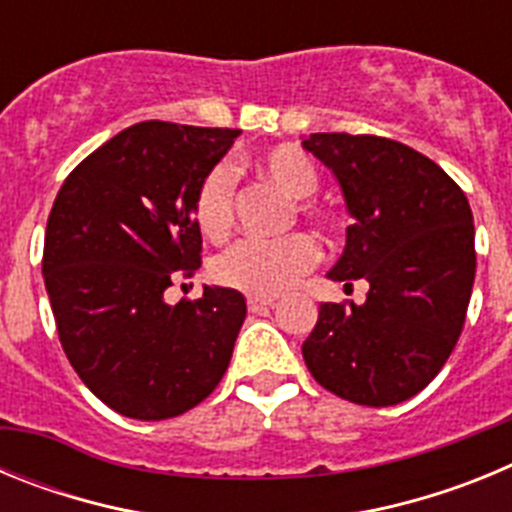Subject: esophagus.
<instances>
[{
  "label": "esophagus",
  "mask_w": 512,
  "mask_h": 512,
  "mask_svg": "<svg viewBox=\"0 0 512 512\" xmlns=\"http://www.w3.org/2000/svg\"><path fill=\"white\" fill-rule=\"evenodd\" d=\"M274 297H248V310L251 312H264L269 307H274Z\"/></svg>",
  "instance_id": "1"
}]
</instances>
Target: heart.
Returning a JSON list of instances; mask_svg holds the SVG:
<instances>
[{
  "label": "heart",
  "mask_w": 512,
  "mask_h": 512,
  "mask_svg": "<svg viewBox=\"0 0 512 512\" xmlns=\"http://www.w3.org/2000/svg\"><path fill=\"white\" fill-rule=\"evenodd\" d=\"M256 166L277 182L289 197L307 200L318 192V169L312 158L295 146H277L261 153ZM235 174L228 164L212 166L194 194V217L210 238L228 233L233 220ZM307 210V205H302ZM320 251L310 235L292 233L277 241L243 238L223 251L212 264V274L220 284L246 292L251 297L282 295L297 279L310 271Z\"/></svg>",
  "instance_id": "1"
}]
</instances>
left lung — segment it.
I'll use <instances>...</instances> for the list:
<instances>
[{"label":"left lung","instance_id":"obj_1","mask_svg":"<svg viewBox=\"0 0 512 512\" xmlns=\"http://www.w3.org/2000/svg\"><path fill=\"white\" fill-rule=\"evenodd\" d=\"M302 148L336 176L354 220L328 279L369 284L364 305H320L302 343L307 369L356 405L410 400L441 372L467 318L477 269L467 194L390 138L312 133Z\"/></svg>","mask_w":512,"mask_h":512}]
</instances>
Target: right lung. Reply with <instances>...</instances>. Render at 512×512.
I'll use <instances>...</instances> for the list:
<instances>
[{"label": "right lung", "mask_w": 512, "mask_h": 512, "mask_svg": "<svg viewBox=\"0 0 512 512\" xmlns=\"http://www.w3.org/2000/svg\"><path fill=\"white\" fill-rule=\"evenodd\" d=\"M241 130L148 120L69 174L45 225L43 279L61 346L99 400L135 420L200 405L223 379L246 297L205 284L169 305L174 271L200 269L194 194Z\"/></svg>", "instance_id": "obj_1"}]
</instances>
